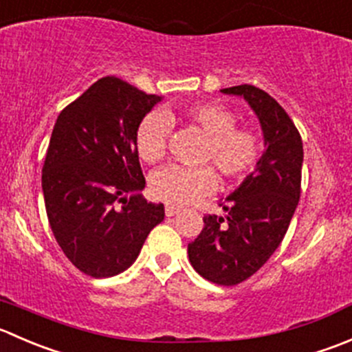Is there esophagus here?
Returning <instances> with one entry per match:
<instances>
[{
	"label": "esophagus",
	"instance_id": "obj_1",
	"mask_svg": "<svg viewBox=\"0 0 352 352\" xmlns=\"http://www.w3.org/2000/svg\"><path fill=\"white\" fill-rule=\"evenodd\" d=\"M165 213H166V217H175V214L180 213V208L172 206V204H166V206H165Z\"/></svg>",
	"mask_w": 352,
	"mask_h": 352
}]
</instances>
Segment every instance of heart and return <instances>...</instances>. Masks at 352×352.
I'll list each match as a JSON object with an SVG mask.
<instances>
[{"mask_svg": "<svg viewBox=\"0 0 352 352\" xmlns=\"http://www.w3.org/2000/svg\"><path fill=\"white\" fill-rule=\"evenodd\" d=\"M179 118L206 138L201 163H211L223 179H242L258 165L263 153L261 138L252 129L235 127L237 117L221 103L204 101L190 104ZM175 120L172 111H153L144 117L135 132V149L142 162L151 165L162 162ZM214 187L217 177L211 168H184L175 165L155 172L149 182L156 199L177 206L194 203Z\"/></svg>", "mask_w": 352, "mask_h": 352, "instance_id": "heart-1", "label": "heart"}]
</instances>
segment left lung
<instances>
[{"instance_id": "left-lung-1", "label": "left lung", "mask_w": 352, "mask_h": 352, "mask_svg": "<svg viewBox=\"0 0 352 352\" xmlns=\"http://www.w3.org/2000/svg\"><path fill=\"white\" fill-rule=\"evenodd\" d=\"M244 98L261 125L265 151L241 186L220 201L223 217H204L187 245L194 270L218 285L251 277L280 245L301 196L302 141L284 108L265 91L242 84L221 89Z\"/></svg>"}]
</instances>
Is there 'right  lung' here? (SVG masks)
Returning <instances> with one entry per match:
<instances>
[{"label":"right lung","mask_w":352,"mask_h":352,"mask_svg":"<svg viewBox=\"0 0 352 352\" xmlns=\"http://www.w3.org/2000/svg\"><path fill=\"white\" fill-rule=\"evenodd\" d=\"M162 100L103 77L58 115L43 166L44 204L61 251L85 275L127 270L165 218L162 203L142 197L135 149L139 124Z\"/></svg>","instance_id":"obj_1"}]
</instances>
